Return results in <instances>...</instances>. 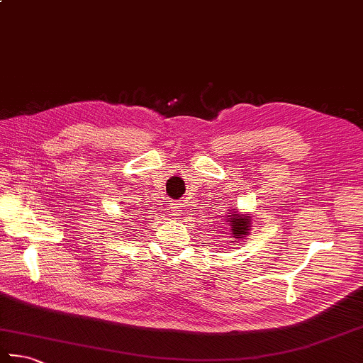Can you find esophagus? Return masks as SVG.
<instances>
[{
	"label": "esophagus",
	"mask_w": 363,
	"mask_h": 363,
	"mask_svg": "<svg viewBox=\"0 0 363 363\" xmlns=\"http://www.w3.org/2000/svg\"><path fill=\"white\" fill-rule=\"evenodd\" d=\"M182 208H184V206H182L181 203H173V212H174V216H179L181 212H182Z\"/></svg>",
	"instance_id": "esophagus-1"
}]
</instances>
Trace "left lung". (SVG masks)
Masks as SVG:
<instances>
[{
  "label": "left lung",
  "mask_w": 363,
  "mask_h": 363,
  "mask_svg": "<svg viewBox=\"0 0 363 363\" xmlns=\"http://www.w3.org/2000/svg\"><path fill=\"white\" fill-rule=\"evenodd\" d=\"M230 217V226H231V231H233V238H244V234L248 233V226H250V222H248V218L240 217L239 214H233L228 216Z\"/></svg>",
  "instance_id": "obj_1"
}]
</instances>
